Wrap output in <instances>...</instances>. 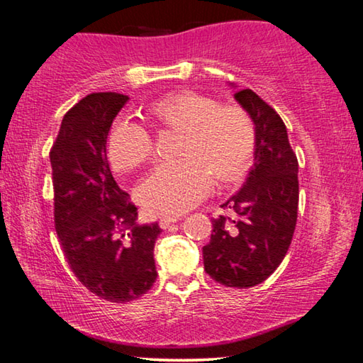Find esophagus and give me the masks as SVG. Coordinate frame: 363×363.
<instances>
[{
	"label": "esophagus",
	"mask_w": 363,
	"mask_h": 363,
	"mask_svg": "<svg viewBox=\"0 0 363 363\" xmlns=\"http://www.w3.org/2000/svg\"><path fill=\"white\" fill-rule=\"evenodd\" d=\"M182 217L183 216H180V213H172V216H162L160 217V227L162 228H167L170 223H175V222H178V220H182Z\"/></svg>",
	"instance_id": "1"
}]
</instances>
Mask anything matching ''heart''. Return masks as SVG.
Here are the masks:
<instances>
[{"mask_svg":"<svg viewBox=\"0 0 363 363\" xmlns=\"http://www.w3.org/2000/svg\"><path fill=\"white\" fill-rule=\"evenodd\" d=\"M152 125L180 130L177 156L159 164L138 188L147 209L178 213L194 206L209 191L211 175L217 182H231L241 174L254 150V127L247 112L236 104L217 101L193 91L170 93L146 108ZM112 167L128 172L151 157L152 141L145 127L130 118H118L108 136Z\"/></svg>","mask_w":363,"mask_h":363,"instance_id":"heart-1","label":"heart"}]
</instances>
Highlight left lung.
<instances>
[{
  "mask_svg": "<svg viewBox=\"0 0 363 363\" xmlns=\"http://www.w3.org/2000/svg\"><path fill=\"white\" fill-rule=\"evenodd\" d=\"M235 99L254 122V165L245 185L225 203L233 218H212L211 241L203 247L206 273L223 286L251 288L281 264L298 220V157L277 111L252 90Z\"/></svg>",
  "mask_w": 363,
  "mask_h": 363,
  "instance_id": "obj_1",
  "label": "left lung"
}]
</instances>
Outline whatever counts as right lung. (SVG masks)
Returning <instances> with one entry per match:
<instances>
[{
	"mask_svg": "<svg viewBox=\"0 0 363 363\" xmlns=\"http://www.w3.org/2000/svg\"><path fill=\"white\" fill-rule=\"evenodd\" d=\"M121 93H91L64 116L50 160L55 225L70 270L101 299L128 302L156 281L157 223L138 225V209L118 188L108 160V136L127 104Z\"/></svg>",
	"mask_w": 363,
	"mask_h": 363,
	"instance_id": "1",
	"label": "right lung"
}]
</instances>
